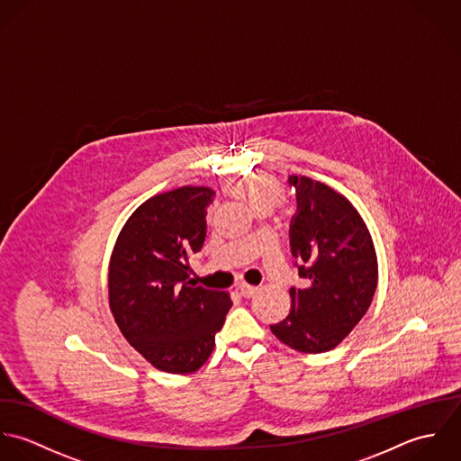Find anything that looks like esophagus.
<instances>
[{
  "label": "esophagus",
  "instance_id": "34e87169",
  "mask_svg": "<svg viewBox=\"0 0 461 461\" xmlns=\"http://www.w3.org/2000/svg\"><path fill=\"white\" fill-rule=\"evenodd\" d=\"M257 290H258V286H253V285H249V283H246V281L239 283V292H240L244 297H251V295H255V294H257Z\"/></svg>",
  "mask_w": 461,
  "mask_h": 461
}]
</instances>
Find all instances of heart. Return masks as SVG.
<instances>
[{"label":"heart","mask_w":461,"mask_h":461,"mask_svg":"<svg viewBox=\"0 0 461 461\" xmlns=\"http://www.w3.org/2000/svg\"><path fill=\"white\" fill-rule=\"evenodd\" d=\"M228 188L244 197L255 210L258 208H273L283 199V186L276 178L267 175H253L242 180H233Z\"/></svg>","instance_id":"obj_1"}]
</instances>
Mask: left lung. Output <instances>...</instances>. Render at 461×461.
Returning <instances> with one entry per match:
<instances>
[{"mask_svg": "<svg viewBox=\"0 0 461 461\" xmlns=\"http://www.w3.org/2000/svg\"><path fill=\"white\" fill-rule=\"evenodd\" d=\"M297 212L290 248L303 288H290V313L271 331L290 349L317 355L337 348L362 321L377 286V258L358 210L337 190L290 176Z\"/></svg>", "mask_w": 461, "mask_h": 461, "instance_id": "8db88e82", "label": "left lung"}]
</instances>
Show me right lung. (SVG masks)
<instances>
[{"mask_svg":"<svg viewBox=\"0 0 461 461\" xmlns=\"http://www.w3.org/2000/svg\"><path fill=\"white\" fill-rule=\"evenodd\" d=\"M213 195L208 186L186 185L149 197L130 215L110 257L112 315L131 348L164 372L201 367L231 308L226 292L186 281Z\"/></svg>","mask_w":461,"mask_h":461,"instance_id":"add662e5","label":"right lung"}]
</instances>
